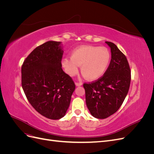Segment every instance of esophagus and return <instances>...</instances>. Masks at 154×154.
Returning a JSON list of instances; mask_svg holds the SVG:
<instances>
[{
    "label": "esophagus",
    "mask_w": 154,
    "mask_h": 154,
    "mask_svg": "<svg viewBox=\"0 0 154 154\" xmlns=\"http://www.w3.org/2000/svg\"><path fill=\"white\" fill-rule=\"evenodd\" d=\"M75 85H76V86L79 87V86H82V83H78V82H76V83H75Z\"/></svg>",
    "instance_id": "obj_1"
}]
</instances>
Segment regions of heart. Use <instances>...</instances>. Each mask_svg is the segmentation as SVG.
Segmentation results:
<instances>
[{
	"mask_svg": "<svg viewBox=\"0 0 154 154\" xmlns=\"http://www.w3.org/2000/svg\"><path fill=\"white\" fill-rule=\"evenodd\" d=\"M111 60L110 51L105 47L81 45L72 50L71 57L64 58L62 65L70 76L76 75L78 66L87 80L94 82L104 75Z\"/></svg>",
	"mask_w": 154,
	"mask_h": 154,
	"instance_id": "1",
	"label": "heart"
}]
</instances>
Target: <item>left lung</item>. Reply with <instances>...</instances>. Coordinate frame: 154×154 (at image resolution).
I'll list each match as a JSON object with an SVG mask.
<instances>
[{
    "mask_svg": "<svg viewBox=\"0 0 154 154\" xmlns=\"http://www.w3.org/2000/svg\"><path fill=\"white\" fill-rule=\"evenodd\" d=\"M105 43L111 51L108 69L96 82L83 84L87 108L97 119H105L118 111L128 94L131 80L127 58L114 44Z\"/></svg>",
    "mask_w": 154,
    "mask_h": 154,
    "instance_id": "1",
    "label": "left lung"
}]
</instances>
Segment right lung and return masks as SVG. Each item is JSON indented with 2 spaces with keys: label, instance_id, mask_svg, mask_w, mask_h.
I'll return each mask as SVG.
<instances>
[{
  "label": "right lung",
  "instance_id": "right-lung-1",
  "mask_svg": "<svg viewBox=\"0 0 154 154\" xmlns=\"http://www.w3.org/2000/svg\"><path fill=\"white\" fill-rule=\"evenodd\" d=\"M61 42L50 40L35 48L22 66V86L32 106L44 117L66 115L75 85L62 69Z\"/></svg>",
  "mask_w": 154,
  "mask_h": 154
}]
</instances>
